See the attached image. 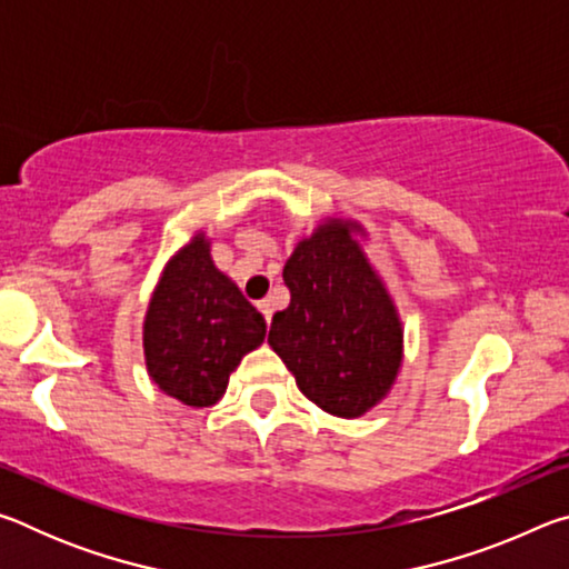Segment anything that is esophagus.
Wrapping results in <instances>:
<instances>
[{"instance_id": "34e87169", "label": "esophagus", "mask_w": 569, "mask_h": 569, "mask_svg": "<svg viewBox=\"0 0 569 569\" xmlns=\"http://www.w3.org/2000/svg\"><path fill=\"white\" fill-rule=\"evenodd\" d=\"M258 311L263 313L266 323H271V316H273V303L268 301V298H263V301H258Z\"/></svg>"}]
</instances>
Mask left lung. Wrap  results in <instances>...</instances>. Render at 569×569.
Returning a JSON list of instances; mask_svg holds the SVG:
<instances>
[{"label": "left lung", "instance_id": "8db88e82", "mask_svg": "<svg viewBox=\"0 0 569 569\" xmlns=\"http://www.w3.org/2000/svg\"><path fill=\"white\" fill-rule=\"evenodd\" d=\"M353 228L329 220L296 246L283 268L291 303L268 331L303 397L343 419L387 397L403 339L397 308L351 238Z\"/></svg>", "mask_w": 569, "mask_h": 569}]
</instances>
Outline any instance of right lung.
Returning a JSON list of instances; mask_svg holds the SVG:
<instances>
[{"label":"right lung","mask_w":569,"mask_h":569,"mask_svg":"<svg viewBox=\"0 0 569 569\" xmlns=\"http://www.w3.org/2000/svg\"><path fill=\"white\" fill-rule=\"evenodd\" d=\"M263 339V316L213 266L198 233L170 258L150 298L142 329L150 379L186 407H213L240 359Z\"/></svg>","instance_id":"add662e5"}]
</instances>
